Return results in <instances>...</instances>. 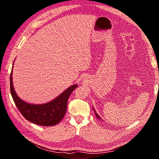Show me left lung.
<instances>
[{
    "mask_svg": "<svg viewBox=\"0 0 159 159\" xmlns=\"http://www.w3.org/2000/svg\"><path fill=\"white\" fill-rule=\"evenodd\" d=\"M93 110H94V111H95V115H96V116H97V118H98V119H100V120H101V118L99 116V115H98V114H97V112L95 111V109H93Z\"/></svg>",
    "mask_w": 159,
    "mask_h": 159,
    "instance_id": "1",
    "label": "left lung"
}]
</instances>
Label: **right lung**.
Wrapping results in <instances>:
<instances>
[{"mask_svg": "<svg viewBox=\"0 0 159 159\" xmlns=\"http://www.w3.org/2000/svg\"><path fill=\"white\" fill-rule=\"evenodd\" d=\"M12 69L10 74V92L17 109L26 120L43 126L55 125L66 114L67 102L71 93L78 87L73 85L52 101L42 104H32L21 99L16 94L12 84Z\"/></svg>", "mask_w": 159, "mask_h": 159, "instance_id": "right-lung-1", "label": "right lung"}]
</instances>
